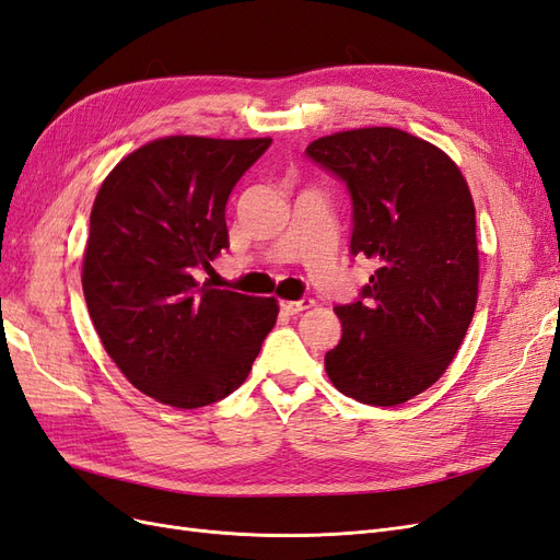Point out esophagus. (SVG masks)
<instances>
[{"label":"esophagus","mask_w":560,"mask_h":560,"mask_svg":"<svg viewBox=\"0 0 560 560\" xmlns=\"http://www.w3.org/2000/svg\"><path fill=\"white\" fill-rule=\"evenodd\" d=\"M282 306V311L284 313H290V315H296V313H303V311H308V308H313L315 306V301L313 299H299V301H282L280 303Z\"/></svg>","instance_id":"1"}]
</instances>
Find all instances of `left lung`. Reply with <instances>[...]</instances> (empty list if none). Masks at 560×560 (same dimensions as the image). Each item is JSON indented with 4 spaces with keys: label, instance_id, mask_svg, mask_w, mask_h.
I'll return each instance as SVG.
<instances>
[{
    "label": "left lung",
    "instance_id": "left-lung-1",
    "mask_svg": "<svg viewBox=\"0 0 560 560\" xmlns=\"http://www.w3.org/2000/svg\"><path fill=\"white\" fill-rule=\"evenodd\" d=\"M306 154L348 186L350 252L376 264L360 299L334 308L343 334L327 376L362 404L409 401L442 378L477 308L469 186L442 149L399 128L334 132Z\"/></svg>",
    "mask_w": 560,
    "mask_h": 560
}]
</instances>
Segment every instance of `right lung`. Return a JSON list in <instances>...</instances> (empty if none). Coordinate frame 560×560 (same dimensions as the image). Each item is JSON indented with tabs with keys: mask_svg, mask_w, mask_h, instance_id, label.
I'll use <instances>...</instances> for the list:
<instances>
[{
	"mask_svg": "<svg viewBox=\"0 0 560 560\" xmlns=\"http://www.w3.org/2000/svg\"><path fill=\"white\" fill-rule=\"evenodd\" d=\"M268 147L161 138L118 163L95 196L83 296L109 358L161 404L198 409L229 397L276 325V299L198 280L229 247L233 186Z\"/></svg>",
	"mask_w": 560,
	"mask_h": 560,
	"instance_id": "add662e5",
	"label": "right lung"
}]
</instances>
